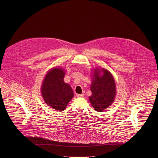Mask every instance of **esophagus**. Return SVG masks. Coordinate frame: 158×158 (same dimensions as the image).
I'll return each instance as SVG.
<instances>
[{"mask_svg": "<svg viewBox=\"0 0 158 158\" xmlns=\"http://www.w3.org/2000/svg\"><path fill=\"white\" fill-rule=\"evenodd\" d=\"M77 98H83V97H84V94H77Z\"/></svg>", "mask_w": 158, "mask_h": 158, "instance_id": "esophagus-1", "label": "esophagus"}]
</instances>
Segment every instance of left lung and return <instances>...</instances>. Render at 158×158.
<instances>
[{"instance_id":"8db88e82","label":"left lung","mask_w":158,"mask_h":158,"mask_svg":"<svg viewBox=\"0 0 158 158\" xmlns=\"http://www.w3.org/2000/svg\"><path fill=\"white\" fill-rule=\"evenodd\" d=\"M103 75L100 77L98 69L94 72V78L91 83L92 94L89 101L96 111L102 112L114 102L116 96V86L112 74L106 69H102Z\"/></svg>"}]
</instances>
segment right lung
<instances>
[{"label":"right lung","instance_id":"add662e5","mask_svg":"<svg viewBox=\"0 0 158 158\" xmlns=\"http://www.w3.org/2000/svg\"><path fill=\"white\" fill-rule=\"evenodd\" d=\"M64 76L62 69L53 68L46 75L42 87L44 100L58 111L64 110L74 96L71 87L64 81Z\"/></svg>","mask_w":158,"mask_h":158}]
</instances>
